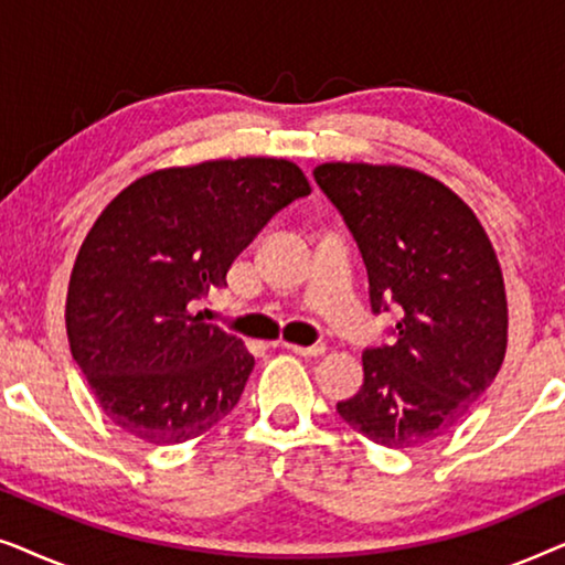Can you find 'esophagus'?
I'll return each instance as SVG.
<instances>
[{
  "label": "esophagus",
  "instance_id": "esophagus-1",
  "mask_svg": "<svg viewBox=\"0 0 565 565\" xmlns=\"http://www.w3.org/2000/svg\"><path fill=\"white\" fill-rule=\"evenodd\" d=\"M282 347H285V350H290V352L300 354V358H319V354L327 352V344H311V347H300V344H290V342H285Z\"/></svg>",
  "mask_w": 565,
  "mask_h": 565
}]
</instances>
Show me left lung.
Here are the masks:
<instances>
[{
    "mask_svg": "<svg viewBox=\"0 0 565 565\" xmlns=\"http://www.w3.org/2000/svg\"><path fill=\"white\" fill-rule=\"evenodd\" d=\"M362 254L370 308H396L391 344L362 352L365 383L337 412L370 443L406 450L466 419L507 352V292L473 211L416 169L316 167Z\"/></svg>",
    "mask_w": 565,
    "mask_h": 565,
    "instance_id": "obj_1",
    "label": "left lung"
}]
</instances>
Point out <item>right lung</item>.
I'll return each mask as SVG.
<instances>
[{"label":"right lung","mask_w":565,"mask_h":565,"mask_svg":"<svg viewBox=\"0 0 565 565\" xmlns=\"http://www.w3.org/2000/svg\"><path fill=\"white\" fill-rule=\"evenodd\" d=\"M311 195L285 159H221L128 184L84 238L66 334L103 412L128 435L177 445L242 398L254 358L192 303L292 200Z\"/></svg>","instance_id":"add662e5"}]
</instances>
